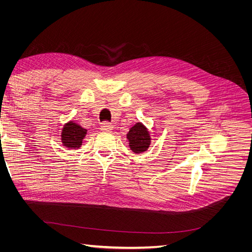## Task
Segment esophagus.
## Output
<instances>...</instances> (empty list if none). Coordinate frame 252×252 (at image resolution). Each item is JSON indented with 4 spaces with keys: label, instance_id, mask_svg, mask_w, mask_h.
<instances>
[{
    "label": "esophagus",
    "instance_id": "esophagus-1",
    "mask_svg": "<svg viewBox=\"0 0 252 252\" xmlns=\"http://www.w3.org/2000/svg\"><path fill=\"white\" fill-rule=\"evenodd\" d=\"M112 128L113 126L110 123H108V122H104V123L101 124V130L103 131H111Z\"/></svg>",
    "mask_w": 252,
    "mask_h": 252
}]
</instances>
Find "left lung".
<instances>
[{"instance_id":"left-lung-1","label":"left lung","mask_w":252,"mask_h":252,"mask_svg":"<svg viewBox=\"0 0 252 252\" xmlns=\"http://www.w3.org/2000/svg\"><path fill=\"white\" fill-rule=\"evenodd\" d=\"M129 147L134 154H141L146 151L150 145V134L142 123H136L127 133Z\"/></svg>"}]
</instances>
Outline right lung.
<instances>
[{"label":"right lung","mask_w":252,"mask_h":252,"mask_svg":"<svg viewBox=\"0 0 252 252\" xmlns=\"http://www.w3.org/2000/svg\"><path fill=\"white\" fill-rule=\"evenodd\" d=\"M87 133L86 129L82 128L77 123H73V122H68L67 124L64 125L63 130H62V143L63 146H66L67 148L75 149L81 147L82 141L85 138Z\"/></svg>","instance_id":"1"}]
</instances>
